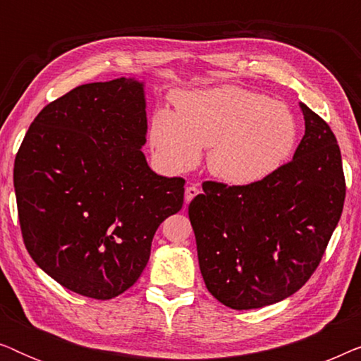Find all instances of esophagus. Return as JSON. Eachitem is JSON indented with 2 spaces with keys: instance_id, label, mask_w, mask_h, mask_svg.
<instances>
[{
  "instance_id": "1",
  "label": "esophagus",
  "mask_w": 361,
  "mask_h": 361,
  "mask_svg": "<svg viewBox=\"0 0 361 361\" xmlns=\"http://www.w3.org/2000/svg\"><path fill=\"white\" fill-rule=\"evenodd\" d=\"M200 194V189L197 185H189L185 187V204H189V202L194 199L195 195Z\"/></svg>"
}]
</instances>
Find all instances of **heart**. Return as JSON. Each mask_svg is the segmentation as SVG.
<instances>
[{
    "label": "heart",
    "mask_w": 361,
    "mask_h": 361,
    "mask_svg": "<svg viewBox=\"0 0 361 361\" xmlns=\"http://www.w3.org/2000/svg\"><path fill=\"white\" fill-rule=\"evenodd\" d=\"M176 111L157 108L151 142L169 171L190 169L210 147L207 166L230 185H251L274 174L293 152L298 123L279 102L224 85L184 90L172 97Z\"/></svg>",
    "instance_id": "heart-1"
}]
</instances>
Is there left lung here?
<instances>
[{
    "label": "left lung",
    "mask_w": 361,
    "mask_h": 361,
    "mask_svg": "<svg viewBox=\"0 0 361 361\" xmlns=\"http://www.w3.org/2000/svg\"><path fill=\"white\" fill-rule=\"evenodd\" d=\"M300 110L305 133L293 161L258 184L205 180L189 205L205 286L230 309H259L298 293L342 215L337 137L307 105Z\"/></svg>",
    "instance_id": "left-lung-1"
}]
</instances>
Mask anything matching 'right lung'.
<instances>
[{"label": "right lung", "instance_id": "right-lung-1", "mask_svg": "<svg viewBox=\"0 0 361 361\" xmlns=\"http://www.w3.org/2000/svg\"><path fill=\"white\" fill-rule=\"evenodd\" d=\"M147 118L135 78L85 83L34 118L14 159L23 241L39 268L92 299L140 278L157 226L184 204L182 177H162L141 147Z\"/></svg>", "mask_w": 361, "mask_h": 361}]
</instances>
